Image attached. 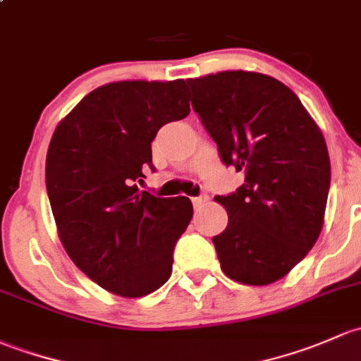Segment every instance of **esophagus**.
I'll use <instances>...</instances> for the list:
<instances>
[{
	"label": "esophagus",
	"instance_id": "obj_1",
	"mask_svg": "<svg viewBox=\"0 0 361 361\" xmlns=\"http://www.w3.org/2000/svg\"><path fill=\"white\" fill-rule=\"evenodd\" d=\"M207 200H208V195H205V192H203V195L195 196V198H192V205L200 207V205H202V203H205Z\"/></svg>",
	"mask_w": 361,
	"mask_h": 361
}]
</instances>
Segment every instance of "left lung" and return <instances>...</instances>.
<instances>
[{"label":"left lung","mask_w":361,"mask_h":361,"mask_svg":"<svg viewBox=\"0 0 361 361\" xmlns=\"http://www.w3.org/2000/svg\"><path fill=\"white\" fill-rule=\"evenodd\" d=\"M188 85L222 163L245 173L235 192L215 196L229 217L212 238L222 271L245 285L273 283L322 231L330 188L325 139L299 97L266 74L224 71Z\"/></svg>","instance_id":"obj_1"}]
</instances>
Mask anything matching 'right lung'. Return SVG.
I'll return each mask as SVG.
<instances>
[{"label": "right lung", "mask_w": 361, "mask_h": 361, "mask_svg": "<svg viewBox=\"0 0 361 361\" xmlns=\"http://www.w3.org/2000/svg\"><path fill=\"white\" fill-rule=\"evenodd\" d=\"M189 111L184 80L118 81L90 92L50 140L44 176L62 245L92 281L116 295H147L172 274L192 203L139 191L137 182L154 170L158 130Z\"/></svg>", "instance_id": "add662e5"}]
</instances>
